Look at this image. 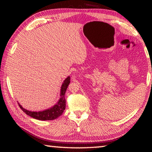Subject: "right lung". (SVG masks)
Wrapping results in <instances>:
<instances>
[{"instance_id":"add662e5","label":"right lung","mask_w":152,"mask_h":152,"mask_svg":"<svg viewBox=\"0 0 152 152\" xmlns=\"http://www.w3.org/2000/svg\"><path fill=\"white\" fill-rule=\"evenodd\" d=\"M70 76H69L64 81L61 89V98L57 104L51 108L40 112H31L24 109L18 103L19 107L27 115L34 119H38V120H53V119L57 118L63 114L65 109L66 100L64 98V95H65L66 89L70 83Z\"/></svg>"}]
</instances>
